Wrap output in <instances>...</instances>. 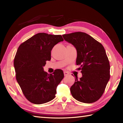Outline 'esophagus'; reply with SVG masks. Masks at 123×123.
Returning <instances> with one entry per match:
<instances>
[{"mask_svg":"<svg viewBox=\"0 0 123 123\" xmlns=\"http://www.w3.org/2000/svg\"><path fill=\"white\" fill-rule=\"evenodd\" d=\"M64 76H67V75H68L69 74L67 71H64Z\"/></svg>","mask_w":123,"mask_h":123,"instance_id":"esophagus-1","label":"esophagus"}]
</instances>
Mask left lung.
<instances>
[{
  "label": "left lung",
  "mask_w": 123,
  "mask_h": 123,
  "mask_svg": "<svg viewBox=\"0 0 123 123\" xmlns=\"http://www.w3.org/2000/svg\"><path fill=\"white\" fill-rule=\"evenodd\" d=\"M64 40L76 49V64L82 77H75L70 88L74 99L83 103L97 101L105 91L110 78V65L102 44L85 33L75 32L62 35Z\"/></svg>",
  "instance_id": "left-lung-1"
}]
</instances>
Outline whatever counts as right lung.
Returning a JSON list of instances; mask_svg holds the SVG:
<instances>
[{"mask_svg":"<svg viewBox=\"0 0 123 123\" xmlns=\"http://www.w3.org/2000/svg\"><path fill=\"white\" fill-rule=\"evenodd\" d=\"M63 41L60 35L40 33L20 44L14 66L16 78L25 97L34 104H42L55 98L57 86L64 78L63 72L56 69L53 74L44 71L46 61L51 60L55 45Z\"/></svg>","mask_w":123,"mask_h":123,"instance_id":"1","label":"right lung"}]
</instances>
